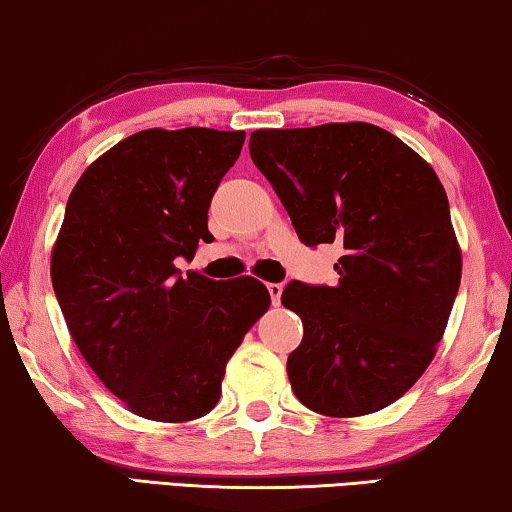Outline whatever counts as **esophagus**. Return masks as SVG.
Masks as SVG:
<instances>
[{
  "mask_svg": "<svg viewBox=\"0 0 512 512\" xmlns=\"http://www.w3.org/2000/svg\"><path fill=\"white\" fill-rule=\"evenodd\" d=\"M266 289H269V294H271V303L273 305H280L282 285H278V282H269V285H266Z\"/></svg>",
  "mask_w": 512,
  "mask_h": 512,
  "instance_id": "34e87169",
  "label": "esophagus"
}]
</instances>
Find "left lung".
<instances>
[{
	"label": "left lung",
	"instance_id": "obj_1",
	"mask_svg": "<svg viewBox=\"0 0 512 512\" xmlns=\"http://www.w3.org/2000/svg\"><path fill=\"white\" fill-rule=\"evenodd\" d=\"M250 157L305 246L339 243L335 287L289 282L303 321L296 399L362 417L408 392L435 358L462 273L446 191L426 159L371 123L257 129Z\"/></svg>",
	"mask_w": 512,
	"mask_h": 512
}]
</instances>
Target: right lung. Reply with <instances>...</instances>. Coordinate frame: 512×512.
I'll return each mask as SVG.
<instances>
[{
  "label": "right lung",
  "instance_id": "right-lung-1",
  "mask_svg": "<svg viewBox=\"0 0 512 512\" xmlns=\"http://www.w3.org/2000/svg\"><path fill=\"white\" fill-rule=\"evenodd\" d=\"M246 132L143 129L72 189L52 248V285L88 367L134 415L180 424L221 399L225 364L271 305L257 278L209 280L175 266L212 241L207 212Z\"/></svg>",
  "mask_w": 512,
  "mask_h": 512
}]
</instances>
